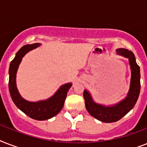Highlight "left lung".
I'll use <instances>...</instances> for the list:
<instances>
[{
  "label": "left lung",
  "mask_w": 147,
  "mask_h": 147,
  "mask_svg": "<svg viewBox=\"0 0 147 147\" xmlns=\"http://www.w3.org/2000/svg\"><path fill=\"white\" fill-rule=\"evenodd\" d=\"M117 53L123 57L127 58L131 69L130 89L127 95L120 102L111 106L97 104L93 100L92 95L87 90L84 91L85 107L88 112L94 118L105 123H112L121 120L130 110L133 109L139 98L140 92V66L137 64L134 54L126 49H118Z\"/></svg>",
  "instance_id": "1"
}]
</instances>
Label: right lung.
I'll list each match as a JSON object with an SVG mask.
<instances>
[{"mask_svg": "<svg viewBox=\"0 0 147 147\" xmlns=\"http://www.w3.org/2000/svg\"><path fill=\"white\" fill-rule=\"evenodd\" d=\"M40 46V43L26 45L17 52L15 58L10 62L9 68V92L15 105L24 114L34 120L44 121L52 118L59 113L64 105L67 93L72 85L71 83L65 84L51 98L37 102H30L20 96L16 84V75L19 65L23 57L29 51Z\"/></svg>", "mask_w": 147, "mask_h": 147, "instance_id": "right-lung-1", "label": "right lung"}]
</instances>
